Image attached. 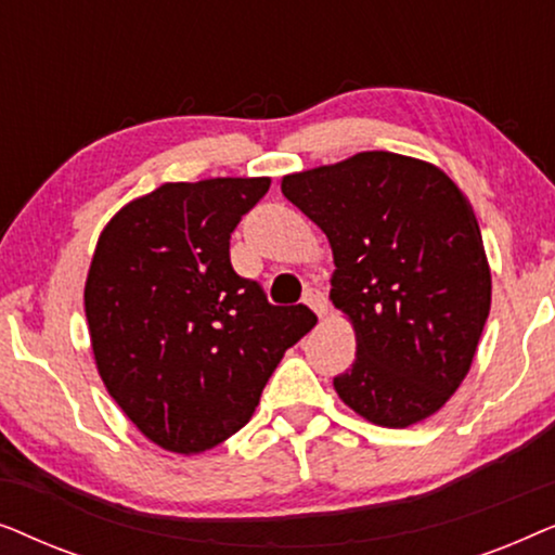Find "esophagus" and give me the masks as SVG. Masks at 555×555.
I'll return each mask as SVG.
<instances>
[{
	"mask_svg": "<svg viewBox=\"0 0 555 555\" xmlns=\"http://www.w3.org/2000/svg\"><path fill=\"white\" fill-rule=\"evenodd\" d=\"M302 302H306V306L313 310L321 321L325 318V313H328V300H325V295L318 291V287H308L306 295H302Z\"/></svg>",
	"mask_w": 555,
	"mask_h": 555,
	"instance_id": "obj_1",
	"label": "esophagus"
}]
</instances>
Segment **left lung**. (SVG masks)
Masks as SVG:
<instances>
[{
	"label": "left lung",
	"instance_id": "left-lung-1",
	"mask_svg": "<svg viewBox=\"0 0 555 555\" xmlns=\"http://www.w3.org/2000/svg\"><path fill=\"white\" fill-rule=\"evenodd\" d=\"M280 189L331 242V300L356 333L351 369L333 378L340 401L389 429L437 414L490 313L473 204L439 166L391 151L287 173Z\"/></svg>",
	"mask_w": 555,
	"mask_h": 555
}]
</instances>
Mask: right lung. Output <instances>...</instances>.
I'll return each instance as SVG.
<instances>
[{
	"label": "right lung",
	"mask_w": 555,
	"mask_h": 555,
	"mask_svg": "<svg viewBox=\"0 0 555 555\" xmlns=\"http://www.w3.org/2000/svg\"><path fill=\"white\" fill-rule=\"evenodd\" d=\"M270 177L169 181L120 207L86 280L95 369L139 431L199 454L240 431L291 346L306 306H270L230 262V234Z\"/></svg>",
	"instance_id": "obj_1"
}]
</instances>
